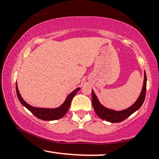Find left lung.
Masks as SVG:
<instances>
[{"label": "left lung", "mask_w": 159, "mask_h": 159, "mask_svg": "<svg viewBox=\"0 0 159 159\" xmlns=\"http://www.w3.org/2000/svg\"><path fill=\"white\" fill-rule=\"evenodd\" d=\"M146 90H147V75H146V72L144 70L143 83L141 92H140L135 102L132 105H131L130 107L122 111H116L114 109L107 108L100 103L99 100L98 99L93 90H92L93 106L95 112L98 115V117L101 118L102 120L110 122V123H120V122L123 121L124 120L129 117L130 115H132L133 113L138 111L142 106L144 99H145Z\"/></svg>", "instance_id": "obj_1"}]
</instances>
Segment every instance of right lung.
I'll use <instances>...</instances> for the list:
<instances>
[{
	"label": "right lung",
	"mask_w": 159,
	"mask_h": 159,
	"mask_svg": "<svg viewBox=\"0 0 159 159\" xmlns=\"http://www.w3.org/2000/svg\"><path fill=\"white\" fill-rule=\"evenodd\" d=\"M79 90L80 87H78L75 90L72 91L71 93H69L66 96V98L64 102L62 104L61 106L54 107V108H43V107H36L32 106V105L27 104L23 99V98L21 97L19 88H18L17 84H16V93H17L18 98H19L21 105L28 109L37 118L43 120H47V121L59 120L63 117L66 114L67 111H68L69 107H70L71 102H72V98H73L74 96H75V94L77 93L78 91Z\"/></svg>",
	"instance_id": "right-lung-1"
}]
</instances>
